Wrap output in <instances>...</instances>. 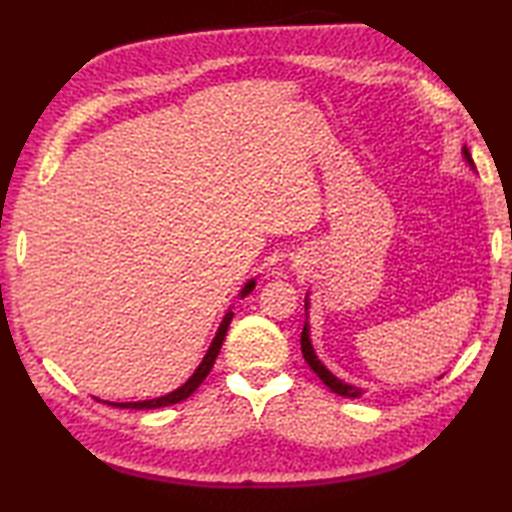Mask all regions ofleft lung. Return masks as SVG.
I'll use <instances>...</instances> for the list:
<instances>
[{"mask_svg": "<svg viewBox=\"0 0 512 512\" xmlns=\"http://www.w3.org/2000/svg\"><path fill=\"white\" fill-rule=\"evenodd\" d=\"M462 154H464V160L469 162V165L473 167V158L469 154V149L462 147ZM306 310H308V299H306ZM301 352H303V358H306V363L310 365V369L314 374H317L325 385H328L334 394L339 396H345V398H361L363 396V389L361 387H354V385H347L345 380L336 378L328 367H325L319 356L314 354V347H312V341H310V325H308V319L306 323H303V332H301Z\"/></svg>", "mask_w": 512, "mask_h": 512, "instance_id": "left-lung-1", "label": "left lung"}]
</instances>
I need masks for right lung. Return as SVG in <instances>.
I'll return each mask as SVG.
<instances>
[{
  "mask_svg": "<svg viewBox=\"0 0 512 512\" xmlns=\"http://www.w3.org/2000/svg\"><path fill=\"white\" fill-rule=\"evenodd\" d=\"M253 288H255V279H250L248 284L242 288V292H239V297H246ZM231 319H233V312L228 310L224 314L220 328H217V332H215V339H213V343L209 347V352H206V356L202 358V363L198 365V369H195L193 376L182 387H178L176 391H171V394H167V396H160V398H154V400H138V402H107L105 400L107 405L121 407V409H158V407H169V405H176V402L187 400L193 394V391L202 385V380L209 376L211 367L215 363V358H217V354H220V350H222L224 336H226L228 325H231Z\"/></svg>",
  "mask_w": 512,
  "mask_h": 512,
  "instance_id": "add662e5",
  "label": "right lung"
}]
</instances>
